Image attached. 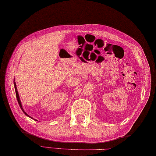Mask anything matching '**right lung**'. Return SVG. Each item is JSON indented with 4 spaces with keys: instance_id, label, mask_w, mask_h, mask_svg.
Returning a JSON list of instances; mask_svg holds the SVG:
<instances>
[{
    "instance_id": "right-lung-1",
    "label": "right lung",
    "mask_w": 156,
    "mask_h": 156,
    "mask_svg": "<svg viewBox=\"0 0 156 156\" xmlns=\"http://www.w3.org/2000/svg\"><path fill=\"white\" fill-rule=\"evenodd\" d=\"M13 83H14V87H15V90H16V98H17V102H18V104H19V105H20V108H21V109H22V111H23V113H24V114L26 115V116H28V117H30V118H31V119H34V120H36L35 119H33L32 118V117H30V116H29L26 113V112H25V111L23 110V107H22V102H21V101H20V96H19V94H18V92H17V87H16V82H15V79H14V81H13ZM36 121H37V120H36Z\"/></svg>"
}]
</instances>
